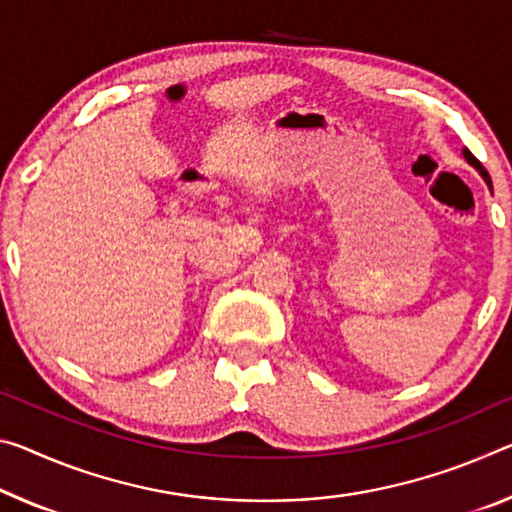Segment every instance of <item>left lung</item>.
Segmentation results:
<instances>
[{
	"label": "left lung",
	"mask_w": 512,
	"mask_h": 512,
	"mask_svg": "<svg viewBox=\"0 0 512 512\" xmlns=\"http://www.w3.org/2000/svg\"><path fill=\"white\" fill-rule=\"evenodd\" d=\"M465 159L469 161V164H472L476 170H478V173H481V177H483V180L485 182H488V186H490V189H492V180H490V175H488V170H485L483 166H481V161H478L476 157H474V154L472 152H469V150H465Z\"/></svg>",
	"instance_id": "1"
}]
</instances>
